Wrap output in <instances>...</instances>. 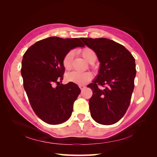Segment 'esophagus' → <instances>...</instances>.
Wrapping results in <instances>:
<instances>
[{"label": "esophagus", "instance_id": "1", "mask_svg": "<svg viewBox=\"0 0 157 157\" xmlns=\"http://www.w3.org/2000/svg\"><path fill=\"white\" fill-rule=\"evenodd\" d=\"M79 87L81 90H84L86 88V86L84 85H79Z\"/></svg>", "mask_w": 157, "mask_h": 157}]
</instances>
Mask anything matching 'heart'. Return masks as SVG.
<instances>
[{"instance_id": "b5f03b06", "label": "heart", "mask_w": 157, "mask_h": 157, "mask_svg": "<svg viewBox=\"0 0 157 157\" xmlns=\"http://www.w3.org/2000/svg\"><path fill=\"white\" fill-rule=\"evenodd\" d=\"M83 57L84 58L90 63H93L96 61L97 55L94 50L90 48L86 47L79 51ZM73 59V51H70L66 53L63 59L62 63L63 67L65 70H70L72 66V62ZM92 78V73L91 72L86 71V72H77L72 71L69 73L67 75V80L75 83L77 84H85L88 83L89 81L91 80Z\"/></svg>"}]
</instances>
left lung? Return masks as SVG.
<instances>
[{"instance_id":"1","label":"left lung","mask_w":157,"mask_h":157,"mask_svg":"<svg viewBox=\"0 0 157 157\" xmlns=\"http://www.w3.org/2000/svg\"><path fill=\"white\" fill-rule=\"evenodd\" d=\"M81 40L94 50L101 62L99 74L88 86L93 92L89 100L91 116L100 124H114L125 114L131 101L136 73L135 59L124 46L111 40Z\"/></svg>"}]
</instances>
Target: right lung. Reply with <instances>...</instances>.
I'll return each instance as SVG.
<instances>
[{
  "label": "right lung",
  "instance_id": "obj_1",
  "mask_svg": "<svg viewBox=\"0 0 157 157\" xmlns=\"http://www.w3.org/2000/svg\"><path fill=\"white\" fill-rule=\"evenodd\" d=\"M84 44L80 38L56 36L36 42L23 55L21 73L33 111L51 125L67 121L81 90L75 83L62 84L65 68L62 61L70 50Z\"/></svg>",
  "mask_w": 157,
  "mask_h": 157
}]
</instances>
